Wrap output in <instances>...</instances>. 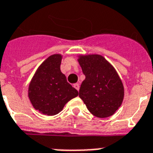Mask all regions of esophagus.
<instances>
[{"mask_svg":"<svg viewBox=\"0 0 153 153\" xmlns=\"http://www.w3.org/2000/svg\"><path fill=\"white\" fill-rule=\"evenodd\" d=\"M74 87V88L76 89L77 91H79V83H75V84H74V86H73Z\"/></svg>","mask_w":153,"mask_h":153,"instance_id":"obj_1","label":"esophagus"}]
</instances>
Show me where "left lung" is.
<instances>
[{"label":"left lung","instance_id":"8db88e82","mask_svg":"<svg viewBox=\"0 0 153 153\" xmlns=\"http://www.w3.org/2000/svg\"><path fill=\"white\" fill-rule=\"evenodd\" d=\"M79 65L86 76L79 97L95 117L112 116L121 106L124 86L114 67L100 55H79Z\"/></svg>","mask_w":153,"mask_h":153}]
</instances>
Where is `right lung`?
<instances>
[{
    "label": "right lung",
    "instance_id": "add662e5",
    "mask_svg": "<svg viewBox=\"0 0 153 153\" xmlns=\"http://www.w3.org/2000/svg\"><path fill=\"white\" fill-rule=\"evenodd\" d=\"M62 55L49 56L38 67L28 86V98L35 109L53 116L62 111L72 98L79 95L60 71Z\"/></svg>",
    "mask_w": 153,
    "mask_h": 153
}]
</instances>
